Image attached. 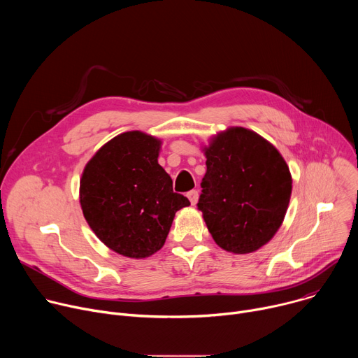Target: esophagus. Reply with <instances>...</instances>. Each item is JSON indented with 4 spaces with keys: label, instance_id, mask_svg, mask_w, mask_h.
Masks as SVG:
<instances>
[{
    "label": "esophagus",
    "instance_id": "1",
    "mask_svg": "<svg viewBox=\"0 0 358 358\" xmlns=\"http://www.w3.org/2000/svg\"><path fill=\"white\" fill-rule=\"evenodd\" d=\"M187 196L189 198V201H191L192 206H195L196 201H198V196H199V194H198V191H196V189H192V191H189V192L187 194Z\"/></svg>",
    "mask_w": 358,
    "mask_h": 358
}]
</instances>
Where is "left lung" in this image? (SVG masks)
Wrapping results in <instances>:
<instances>
[{
  "mask_svg": "<svg viewBox=\"0 0 358 358\" xmlns=\"http://www.w3.org/2000/svg\"><path fill=\"white\" fill-rule=\"evenodd\" d=\"M207 173L196 207L218 246L250 253L280 228L292 176L280 152L264 137L231 127L206 147Z\"/></svg>",
  "mask_w": 358,
  "mask_h": 358,
  "instance_id": "left-lung-1",
  "label": "left lung"
}]
</instances>
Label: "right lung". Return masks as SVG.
Segmentation results:
<instances>
[{"mask_svg": "<svg viewBox=\"0 0 358 358\" xmlns=\"http://www.w3.org/2000/svg\"><path fill=\"white\" fill-rule=\"evenodd\" d=\"M160 145L141 131L122 133L83 170V215L96 236L123 257L140 259L162 249L176 213L189 206L157 162Z\"/></svg>", "mask_w": 358, "mask_h": 358, "instance_id": "add662e5", "label": "right lung"}]
</instances>
